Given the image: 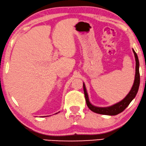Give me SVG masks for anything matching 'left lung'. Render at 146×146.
I'll list each match as a JSON object with an SVG mask.
<instances>
[{"label":"left lung","instance_id":"8db88e82","mask_svg":"<svg viewBox=\"0 0 146 146\" xmlns=\"http://www.w3.org/2000/svg\"><path fill=\"white\" fill-rule=\"evenodd\" d=\"M133 53L134 54L135 60V78L134 84H133L132 89L129 92L128 94L121 100V101L117 102V103L113 104V105L106 106V107H99V106H96L92 104L90 102L89 95H88L87 89H86L85 83H83V90L84 93H85V96L86 99V102L87 105L89 108L92 111L95 112L97 114H104V115H109V116H115L120 114V112L124 111L127 106H128L132 100L135 98L136 96V94L138 91L139 86V81H140V77H139V63L138 57L136 53L135 52L134 49H132Z\"/></svg>","mask_w":146,"mask_h":146}]
</instances>
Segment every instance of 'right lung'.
Wrapping results in <instances>:
<instances>
[{
  "mask_svg": "<svg viewBox=\"0 0 146 146\" xmlns=\"http://www.w3.org/2000/svg\"><path fill=\"white\" fill-rule=\"evenodd\" d=\"M57 113H58V112H57V113H55V114H57Z\"/></svg>",
  "mask_w": 146,
  "mask_h": 146,
  "instance_id": "obj_1",
  "label": "right lung"
}]
</instances>
